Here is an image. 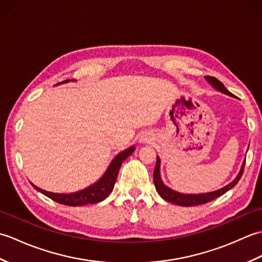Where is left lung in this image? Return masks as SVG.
<instances>
[{
    "label": "left lung",
    "mask_w": 262,
    "mask_h": 262,
    "mask_svg": "<svg viewBox=\"0 0 262 262\" xmlns=\"http://www.w3.org/2000/svg\"><path fill=\"white\" fill-rule=\"evenodd\" d=\"M205 79L211 86L216 89L219 92L224 93V94H226V96L234 97V94H232L229 90H227L223 83L217 80L216 77L205 76ZM244 164H246V160L243 161L240 172H238L237 176L235 177V179L223 188L217 189V190H215V191L205 192V193H181V192H178V191L173 190V189H171L168 186L164 185L162 181V178H161V172H160L161 160L159 157H157V164H155V168H154L153 180H154L155 188H157V191L159 192L161 197H162L164 200H166V202H170L172 204H176L179 206H186V207H190V206L203 205L206 203H209V202H211V200L219 198L220 196H222V194H224L226 191H229L230 189L234 187L238 182V180L241 179V177L243 174V170H244Z\"/></svg>",
    "instance_id": "obj_1"
}]
</instances>
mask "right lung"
I'll return each mask as SVG.
<instances>
[{"instance_id":"1","label":"right lung","mask_w":262,"mask_h":262,"mask_svg":"<svg viewBox=\"0 0 262 262\" xmlns=\"http://www.w3.org/2000/svg\"><path fill=\"white\" fill-rule=\"evenodd\" d=\"M72 81H74V80H72ZM68 82H70V80L57 83L56 85L63 84V83H68ZM134 151H135V146L133 145V146L128 147V148L124 149V151H121L120 153L117 154L114 158V160L110 162V164L107 168V170H105L103 176L100 178L98 181H96L94 183H92L91 186H89L79 191L71 192V193H56V192L43 190V189L35 186L33 183H31V185L37 191L41 192L42 194H45V196H47L48 198L53 199L54 202L59 203L62 205L82 206V205H89V204H97V203H100V202H102V200H104L111 193V191H113L116 180H117V177H118L120 165L128 157H129V155L133 154V152Z\"/></svg>"}]
</instances>
